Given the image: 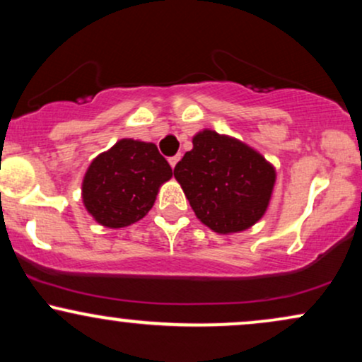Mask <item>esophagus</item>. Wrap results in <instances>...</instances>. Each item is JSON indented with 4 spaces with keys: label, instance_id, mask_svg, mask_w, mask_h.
Returning a JSON list of instances; mask_svg holds the SVG:
<instances>
[{
    "label": "esophagus",
    "instance_id": "obj_1",
    "mask_svg": "<svg viewBox=\"0 0 362 362\" xmlns=\"http://www.w3.org/2000/svg\"><path fill=\"white\" fill-rule=\"evenodd\" d=\"M178 160H180V155H175V156L168 158V163H170V167H172V168H175V165L178 163Z\"/></svg>",
    "mask_w": 362,
    "mask_h": 362
}]
</instances>
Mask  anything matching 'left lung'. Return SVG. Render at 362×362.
I'll return each instance as SVG.
<instances>
[{"instance_id":"left-lung-1","label":"left lung","mask_w":362,"mask_h":362,"mask_svg":"<svg viewBox=\"0 0 362 362\" xmlns=\"http://www.w3.org/2000/svg\"><path fill=\"white\" fill-rule=\"evenodd\" d=\"M192 144L173 175L195 216L216 233H236L259 221L276 182L264 156L214 131L199 132Z\"/></svg>"}]
</instances>
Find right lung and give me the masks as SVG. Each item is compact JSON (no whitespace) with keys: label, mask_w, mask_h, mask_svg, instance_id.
Here are the masks:
<instances>
[{"label":"right lung","mask_w":362,"mask_h":362,"mask_svg":"<svg viewBox=\"0 0 362 362\" xmlns=\"http://www.w3.org/2000/svg\"><path fill=\"white\" fill-rule=\"evenodd\" d=\"M172 167L153 143L122 139L91 161L83 180V202L107 228H124L143 219Z\"/></svg>","instance_id":"add662e5"}]
</instances>
